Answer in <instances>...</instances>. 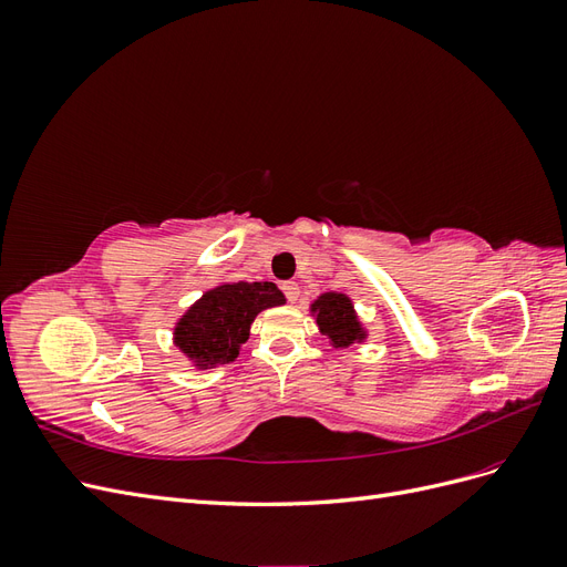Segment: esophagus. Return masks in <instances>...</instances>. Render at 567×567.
I'll use <instances>...</instances> for the list:
<instances>
[{"label":"esophagus","mask_w":567,"mask_h":567,"mask_svg":"<svg viewBox=\"0 0 567 567\" xmlns=\"http://www.w3.org/2000/svg\"><path fill=\"white\" fill-rule=\"evenodd\" d=\"M281 290H284V296H286L288 302H296L300 298V286L296 281H284Z\"/></svg>","instance_id":"obj_1"}]
</instances>
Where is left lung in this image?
Here are the masks:
<instances>
[{
	"mask_svg": "<svg viewBox=\"0 0 567 567\" xmlns=\"http://www.w3.org/2000/svg\"><path fill=\"white\" fill-rule=\"evenodd\" d=\"M312 310L317 312V323L321 331L331 338L336 348H348L354 340L362 338V329L352 312V302L340 293L321 296Z\"/></svg>",
	"mask_w": 567,
	"mask_h": 567,
	"instance_id": "1",
	"label": "left lung"
}]
</instances>
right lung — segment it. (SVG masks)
Instances as JSON below:
<instances>
[{"label": "right lung", "mask_w": 567, "mask_h": 567, "mask_svg": "<svg viewBox=\"0 0 567 567\" xmlns=\"http://www.w3.org/2000/svg\"><path fill=\"white\" fill-rule=\"evenodd\" d=\"M277 305H284V296L271 281L217 286L179 319L177 348L198 367L229 364L238 354V346L248 340L252 319Z\"/></svg>", "instance_id": "obj_1"}]
</instances>
